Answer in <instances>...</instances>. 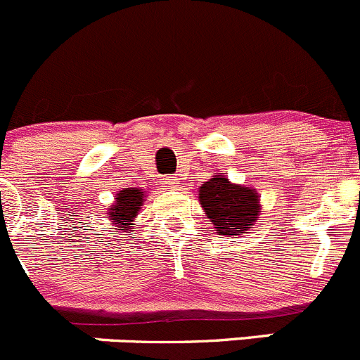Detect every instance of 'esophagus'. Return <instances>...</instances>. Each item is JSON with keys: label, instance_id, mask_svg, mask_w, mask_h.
Segmentation results:
<instances>
[{"label": "esophagus", "instance_id": "34e87169", "mask_svg": "<svg viewBox=\"0 0 360 360\" xmlns=\"http://www.w3.org/2000/svg\"><path fill=\"white\" fill-rule=\"evenodd\" d=\"M165 181H166V187L172 188V191H175V188H179V184H176L175 176H168V179H165Z\"/></svg>", "mask_w": 360, "mask_h": 360}]
</instances>
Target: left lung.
I'll list each match as a JSON object with an SVG mask.
<instances>
[{"label":"left lung","instance_id":"obj_1","mask_svg":"<svg viewBox=\"0 0 360 360\" xmlns=\"http://www.w3.org/2000/svg\"><path fill=\"white\" fill-rule=\"evenodd\" d=\"M199 202L219 234L233 236L250 229L259 219V194L255 188L231 184L224 175L199 187Z\"/></svg>","mask_w":360,"mask_h":360}]
</instances>
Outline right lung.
<instances>
[{
    "label": "right lung",
    "instance_id": "add662e5",
    "mask_svg": "<svg viewBox=\"0 0 360 360\" xmlns=\"http://www.w3.org/2000/svg\"><path fill=\"white\" fill-rule=\"evenodd\" d=\"M141 205H143V192L140 188H124L117 194L115 202L108 210L110 220L122 231L131 229L134 226L133 220L141 210Z\"/></svg>",
    "mask_w": 360,
    "mask_h": 360
}]
</instances>
